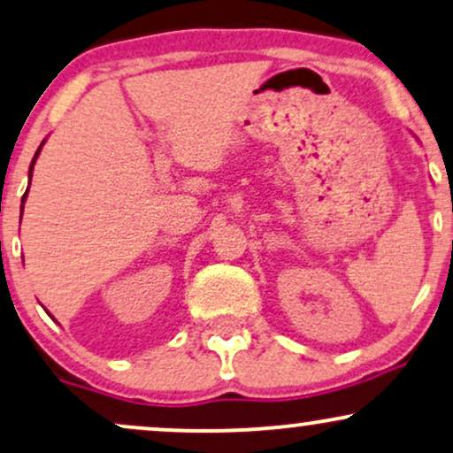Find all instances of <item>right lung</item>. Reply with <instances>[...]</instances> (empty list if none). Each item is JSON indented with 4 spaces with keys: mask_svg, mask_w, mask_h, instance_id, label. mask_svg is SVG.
Wrapping results in <instances>:
<instances>
[{
    "mask_svg": "<svg viewBox=\"0 0 453 453\" xmlns=\"http://www.w3.org/2000/svg\"><path fill=\"white\" fill-rule=\"evenodd\" d=\"M42 145H43V143H42ZM42 145H40V147H37V151H35L34 160H31V166H29V179H31V173H34V165H35L37 156H40V151H42ZM25 198H27V192H25V196H23V203H25ZM20 219H23V206H20Z\"/></svg>",
    "mask_w": 453,
    "mask_h": 453,
    "instance_id": "1",
    "label": "right lung"
}]
</instances>
